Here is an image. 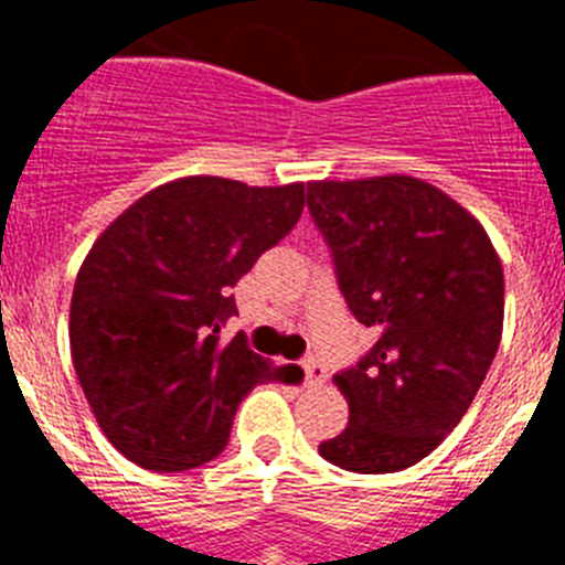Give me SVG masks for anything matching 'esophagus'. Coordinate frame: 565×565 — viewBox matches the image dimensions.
I'll list each match as a JSON object with an SVG mask.
<instances>
[{
    "instance_id": "34e87169",
    "label": "esophagus",
    "mask_w": 565,
    "mask_h": 565,
    "mask_svg": "<svg viewBox=\"0 0 565 565\" xmlns=\"http://www.w3.org/2000/svg\"><path fill=\"white\" fill-rule=\"evenodd\" d=\"M302 367H306V382L311 384H322L328 379V371H326V364L319 362V359H306V362H302Z\"/></svg>"
}]
</instances>
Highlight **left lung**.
Instances as JSON below:
<instances>
[{
  "label": "left lung",
  "mask_w": 565,
  "mask_h": 565,
  "mask_svg": "<svg viewBox=\"0 0 565 565\" xmlns=\"http://www.w3.org/2000/svg\"><path fill=\"white\" fill-rule=\"evenodd\" d=\"M339 291L376 342L337 373L351 418L319 456L398 472L430 456L476 398L503 331V268L481 223L441 189L384 174L308 183Z\"/></svg>",
  "instance_id": "left-lung-1"
}]
</instances>
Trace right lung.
<instances>
[{"instance_id": "1", "label": "right lung", "mask_w": 565, "mask_h": 565, "mask_svg": "<svg viewBox=\"0 0 565 565\" xmlns=\"http://www.w3.org/2000/svg\"><path fill=\"white\" fill-rule=\"evenodd\" d=\"M306 183L246 186L192 174L152 189L102 232L70 299V353L98 427L152 472L221 456L239 402L279 379L221 342L237 313L228 288L297 226Z\"/></svg>"}]
</instances>
